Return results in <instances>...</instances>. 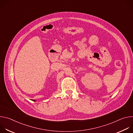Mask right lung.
I'll use <instances>...</instances> for the list:
<instances>
[{
    "instance_id": "1",
    "label": "right lung",
    "mask_w": 133,
    "mask_h": 133,
    "mask_svg": "<svg viewBox=\"0 0 133 133\" xmlns=\"http://www.w3.org/2000/svg\"><path fill=\"white\" fill-rule=\"evenodd\" d=\"M34 101H35V100H34Z\"/></svg>"
}]
</instances>
